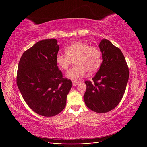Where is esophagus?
<instances>
[{
    "label": "esophagus",
    "instance_id": "esophagus-1",
    "mask_svg": "<svg viewBox=\"0 0 147 147\" xmlns=\"http://www.w3.org/2000/svg\"><path fill=\"white\" fill-rule=\"evenodd\" d=\"M78 81H76V80H73V85L74 86H76V85H78Z\"/></svg>",
    "mask_w": 147,
    "mask_h": 147
}]
</instances>
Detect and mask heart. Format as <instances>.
<instances>
[{
  "label": "heart",
  "mask_w": 147,
  "mask_h": 147,
  "mask_svg": "<svg viewBox=\"0 0 147 147\" xmlns=\"http://www.w3.org/2000/svg\"><path fill=\"white\" fill-rule=\"evenodd\" d=\"M56 62L65 71L74 63L76 65L67 73L72 80H78L85 76L86 72L94 73L102 63V53L98 47L91 46L86 42H75L66 47L65 54H58Z\"/></svg>",
  "instance_id": "heart-1"
}]
</instances>
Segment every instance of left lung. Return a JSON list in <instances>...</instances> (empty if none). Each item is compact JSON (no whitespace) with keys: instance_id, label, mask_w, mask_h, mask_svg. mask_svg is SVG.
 Here are the masks:
<instances>
[{"instance_id":"obj_1","label":"left lung","mask_w":147,"mask_h":147,"mask_svg":"<svg viewBox=\"0 0 147 147\" xmlns=\"http://www.w3.org/2000/svg\"><path fill=\"white\" fill-rule=\"evenodd\" d=\"M99 48L103 61L93 81L85 82L84 99L92 111L106 113L115 108L123 97L129 70L123 53L108 39H102Z\"/></svg>"}]
</instances>
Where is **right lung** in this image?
Returning a JSON list of instances; mask_svg holds the SVG:
<instances>
[{
    "instance_id": "right-lung-1",
    "label": "right lung",
    "mask_w": 147,
    "mask_h": 147,
    "mask_svg": "<svg viewBox=\"0 0 147 147\" xmlns=\"http://www.w3.org/2000/svg\"><path fill=\"white\" fill-rule=\"evenodd\" d=\"M58 51L55 39H44L26 50L19 62L17 87L28 106L42 116L53 117L63 110L73 85L57 65Z\"/></svg>"
}]
</instances>
